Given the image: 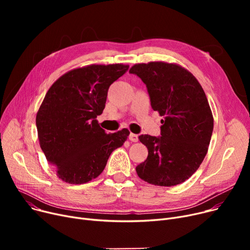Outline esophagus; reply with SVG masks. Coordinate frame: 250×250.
I'll use <instances>...</instances> for the list:
<instances>
[{"label":"esophagus","mask_w":250,"mask_h":250,"mask_svg":"<svg viewBox=\"0 0 250 250\" xmlns=\"http://www.w3.org/2000/svg\"><path fill=\"white\" fill-rule=\"evenodd\" d=\"M128 139H129L130 141H132V142H138V141H139V137H138V135L133 134V133H130V134H129Z\"/></svg>","instance_id":"1"}]
</instances>
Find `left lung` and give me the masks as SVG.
<instances>
[{"label": "left lung", "instance_id": "left-lung-1", "mask_svg": "<svg viewBox=\"0 0 250 250\" xmlns=\"http://www.w3.org/2000/svg\"><path fill=\"white\" fill-rule=\"evenodd\" d=\"M129 73L146 85L153 110L164 117L160 137H139L148 157L136 171L151 185L177 186L198 170L208 152L214 118L207 96L194 76L175 63H138Z\"/></svg>", "mask_w": 250, "mask_h": 250}]
</instances>
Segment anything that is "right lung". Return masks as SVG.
Masks as SVG:
<instances>
[{"label": "right lung", "mask_w": 250, "mask_h": 250, "mask_svg": "<svg viewBox=\"0 0 250 250\" xmlns=\"http://www.w3.org/2000/svg\"><path fill=\"white\" fill-rule=\"evenodd\" d=\"M128 65L91 64L72 70L51 85L36 115L39 144L58 176L70 185L96 178L112 151L122 147L128 129L106 134L96 120L109 86Z\"/></svg>", "instance_id": "right-lung-1"}]
</instances>
